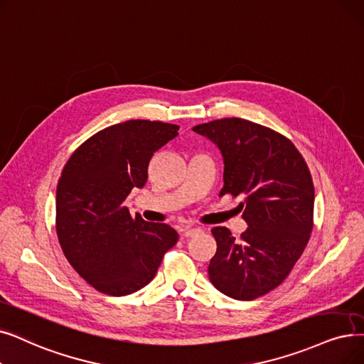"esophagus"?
<instances>
[{"label":"esophagus","instance_id":"1","mask_svg":"<svg viewBox=\"0 0 364 364\" xmlns=\"http://www.w3.org/2000/svg\"><path fill=\"white\" fill-rule=\"evenodd\" d=\"M200 232H202V229H199V228H184L183 229L184 238H192V236H195V235H198Z\"/></svg>","mask_w":364,"mask_h":364}]
</instances>
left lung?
Returning <instances> with one entry per match:
<instances>
[{
  "mask_svg": "<svg viewBox=\"0 0 364 364\" xmlns=\"http://www.w3.org/2000/svg\"><path fill=\"white\" fill-rule=\"evenodd\" d=\"M193 131L223 156L220 196H245L247 230L236 240L214 228L215 256L208 266L213 286L236 300L269 293L287 278L312 230L314 184L302 154L281 134L244 119H220Z\"/></svg>",
  "mask_w": 364,
  "mask_h": 364,
  "instance_id": "obj_1",
  "label": "left lung"
}]
</instances>
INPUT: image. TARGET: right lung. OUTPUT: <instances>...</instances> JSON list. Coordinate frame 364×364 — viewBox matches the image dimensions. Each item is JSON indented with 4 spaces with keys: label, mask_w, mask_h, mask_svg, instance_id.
<instances>
[{
    "label": "right lung",
    "mask_w": 364,
    "mask_h": 364,
    "mask_svg": "<svg viewBox=\"0 0 364 364\" xmlns=\"http://www.w3.org/2000/svg\"><path fill=\"white\" fill-rule=\"evenodd\" d=\"M178 126L128 120L90 136L62 171L56 232L64 255L93 289L126 296L154 278L178 233L131 215L126 198L143 188L151 156L178 135Z\"/></svg>",
    "instance_id": "add662e5"
}]
</instances>
